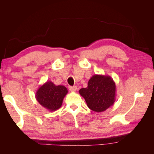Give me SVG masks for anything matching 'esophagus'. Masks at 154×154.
I'll list each match as a JSON object with an SVG mask.
<instances>
[{
    "label": "esophagus",
    "mask_w": 154,
    "mask_h": 154,
    "mask_svg": "<svg viewBox=\"0 0 154 154\" xmlns=\"http://www.w3.org/2000/svg\"><path fill=\"white\" fill-rule=\"evenodd\" d=\"M69 91H71V92H74V91H76V89H77V87H76V86H73V87L69 86Z\"/></svg>",
    "instance_id": "34e87169"
}]
</instances>
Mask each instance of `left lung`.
Masks as SVG:
<instances>
[{"mask_svg":"<svg viewBox=\"0 0 154 154\" xmlns=\"http://www.w3.org/2000/svg\"><path fill=\"white\" fill-rule=\"evenodd\" d=\"M87 88L79 91L91 110L101 112L114 104L116 100V83L107 75L95 74L88 82Z\"/></svg>","mask_w":154,"mask_h":154,"instance_id":"left-lung-1","label":"left lung"}]
</instances>
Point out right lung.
<instances>
[{
	"mask_svg": "<svg viewBox=\"0 0 154 154\" xmlns=\"http://www.w3.org/2000/svg\"><path fill=\"white\" fill-rule=\"evenodd\" d=\"M67 88L63 85H56L52 82H47L36 92L37 101L45 109L52 112L59 109L64 97L67 94Z\"/></svg>",
	"mask_w": 154,
	"mask_h": 154,
	"instance_id": "right-lung-1",
	"label": "right lung"
}]
</instances>
